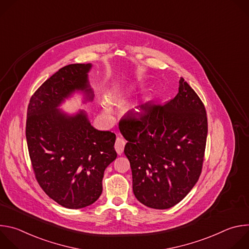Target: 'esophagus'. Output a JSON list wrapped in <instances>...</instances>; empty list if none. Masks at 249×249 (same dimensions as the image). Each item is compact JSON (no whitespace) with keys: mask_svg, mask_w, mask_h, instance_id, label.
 <instances>
[{"mask_svg":"<svg viewBox=\"0 0 249 249\" xmlns=\"http://www.w3.org/2000/svg\"><path fill=\"white\" fill-rule=\"evenodd\" d=\"M124 146H125V141L122 138H117L115 142V150L118 155H121L124 151Z\"/></svg>","mask_w":249,"mask_h":249,"instance_id":"34e87169","label":"esophagus"}]
</instances>
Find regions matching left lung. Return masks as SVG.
<instances>
[{
    "instance_id": "1",
    "label": "left lung",
    "mask_w": 249,
    "mask_h": 249,
    "mask_svg": "<svg viewBox=\"0 0 249 249\" xmlns=\"http://www.w3.org/2000/svg\"><path fill=\"white\" fill-rule=\"evenodd\" d=\"M128 141L133 192L142 204L168 209L194 187L202 171L208 121L205 106L184 81L165 104H149L128 112L119 122Z\"/></svg>"
}]
</instances>
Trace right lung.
Segmentation results:
<instances>
[{
  "mask_svg": "<svg viewBox=\"0 0 249 249\" xmlns=\"http://www.w3.org/2000/svg\"><path fill=\"white\" fill-rule=\"evenodd\" d=\"M91 64L61 68L33 93L25 135L33 172L43 191L59 205L81 209L102 192L105 168L117 157L116 135L91 126L84 110L69 115L58 107L76 91L85 101L94 93L88 73Z\"/></svg>",
  "mask_w": 249,
  "mask_h": 249,
  "instance_id": "add662e5",
  "label": "right lung"
}]
</instances>
